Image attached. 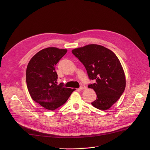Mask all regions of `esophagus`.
Instances as JSON below:
<instances>
[{
	"mask_svg": "<svg viewBox=\"0 0 150 150\" xmlns=\"http://www.w3.org/2000/svg\"><path fill=\"white\" fill-rule=\"evenodd\" d=\"M79 88H80L81 90H83L86 89L87 87H86V86H85V85H81V86H80Z\"/></svg>",
	"mask_w": 150,
	"mask_h": 150,
	"instance_id": "esophagus-1",
	"label": "esophagus"
}]
</instances>
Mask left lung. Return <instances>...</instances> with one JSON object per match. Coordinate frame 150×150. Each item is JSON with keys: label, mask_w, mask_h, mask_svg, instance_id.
<instances>
[{"label": "left lung", "mask_w": 150, "mask_h": 150, "mask_svg": "<svg viewBox=\"0 0 150 150\" xmlns=\"http://www.w3.org/2000/svg\"><path fill=\"white\" fill-rule=\"evenodd\" d=\"M84 65L97 98L91 103L96 108L108 110L120 97L126 87L125 75L116 55L110 50L97 45H89L72 50Z\"/></svg>", "instance_id": "obj_1"}]
</instances>
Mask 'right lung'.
<instances>
[{
    "mask_svg": "<svg viewBox=\"0 0 150 150\" xmlns=\"http://www.w3.org/2000/svg\"><path fill=\"white\" fill-rule=\"evenodd\" d=\"M67 52L56 47L44 49L36 53L29 62L26 82L34 101L44 108L54 110L65 104L75 89L57 85L55 65Z\"/></svg>",
    "mask_w": 150,
    "mask_h": 150,
    "instance_id": "right-lung-1",
    "label": "right lung"
}]
</instances>
